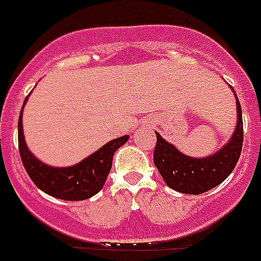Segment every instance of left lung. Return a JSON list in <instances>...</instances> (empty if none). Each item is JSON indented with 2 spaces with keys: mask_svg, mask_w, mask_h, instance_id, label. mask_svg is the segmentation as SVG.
<instances>
[{
  "mask_svg": "<svg viewBox=\"0 0 261 261\" xmlns=\"http://www.w3.org/2000/svg\"><path fill=\"white\" fill-rule=\"evenodd\" d=\"M233 90V87H232ZM237 105V124L232 137L216 153L206 158H191L179 151L156 133L153 163L168 187L183 194L206 193L222 183L232 174L243 148V113L239 98L233 91Z\"/></svg>",
  "mask_w": 261,
  "mask_h": 261,
  "instance_id": "left-lung-1",
  "label": "left lung"
}]
</instances>
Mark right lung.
Here are the masks:
<instances>
[{
  "label": "right lung",
  "mask_w": 261,
  "mask_h": 261,
  "mask_svg": "<svg viewBox=\"0 0 261 261\" xmlns=\"http://www.w3.org/2000/svg\"><path fill=\"white\" fill-rule=\"evenodd\" d=\"M28 97L25 98L18 117V149L29 178L41 191L64 201H83L99 193L112 168L113 155L121 145L128 141V135L106 143L98 151L74 166H48L37 159L29 151L25 143L22 130V109L28 101Z\"/></svg>",
  "instance_id": "1"
}]
</instances>
